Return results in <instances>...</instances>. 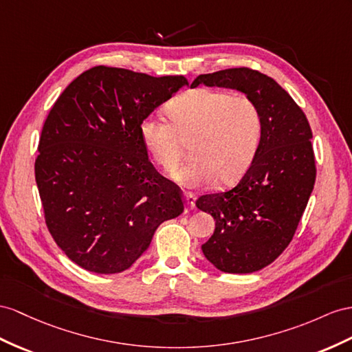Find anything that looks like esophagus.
<instances>
[{
  "mask_svg": "<svg viewBox=\"0 0 352 352\" xmlns=\"http://www.w3.org/2000/svg\"><path fill=\"white\" fill-rule=\"evenodd\" d=\"M196 197L192 193H184V202H186V211H192L195 208Z\"/></svg>",
  "mask_w": 352,
  "mask_h": 352,
  "instance_id": "esophagus-1",
  "label": "esophagus"
}]
</instances>
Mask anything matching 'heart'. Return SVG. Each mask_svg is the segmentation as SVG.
I'll return each instance as SVG.
<instances>
[{
	"instance_id": "obj_1",
	"label": "heart",
	"mask_w": 352,
	"mask_h": 352,
	"mask_svg": "<svg viewBox=\"0 0 352 352\" xmlns=\"http://www.w3.org/2000/svg\"><path fill=\"white\" fill-rule=\"evenodd\" d=\"M168 116L170 120L144 119L141 138L153 160L165 169L175 168L190 144L192 160L169 173L186 186L235 182L251 164L262 137V111L244 94L195 89L173 99Z\"/></svg>"
}]
</instances>
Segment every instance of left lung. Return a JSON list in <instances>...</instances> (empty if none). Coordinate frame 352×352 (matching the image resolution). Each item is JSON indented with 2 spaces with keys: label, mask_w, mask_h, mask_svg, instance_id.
Instances as JSON below:
<instances>
[{
  "label": "left lung",
  "mask_w": 352,
  "mask_h": 352,
  "mask_svg": "<svg viewBox=\"0 0 352 352\" xmlns=\"http://www.w3.org/2000/svg\"><path fill=\"white\" fill-rule=\"evenodd\" d=\"M235 89L262 111V137L253 162L232 190L204 195L196 206L215 220L202 253L221 272L263 269L290 244L315 183L312 132L293 98L270 78L250 68L201 74L190 87Z\"/></svg>",
  "instance_id": "1"
}]
</instances>
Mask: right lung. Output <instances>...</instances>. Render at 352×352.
Masks as SVG:
<instances>
[{
    "instance_id": "add662e5",
    "label": "right lung",
    "mask_w": 352,
    "mask_h": 352,
    "mask_svg": "<svg viewBox=\"0 0 352 352\" xmlns=\"http://www.w3.org/2000/svg\"><path fill=\"white\" fill-rule=\"evenodd\" d=\"M183 86V76L101 65L73 80L52 107L35 182L50 235L89 272L129 269L160 224L184 211L178 187L150 164L140 132Z\"/></svg>"
}]
</instances>
